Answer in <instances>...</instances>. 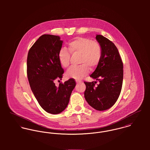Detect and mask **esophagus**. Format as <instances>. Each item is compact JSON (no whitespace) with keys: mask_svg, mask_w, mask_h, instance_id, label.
Here are the masks:
<instances>
[{"mask_svg":"<svg viewBox=\"0 0 150 150\" xmlns=\"http://www.w3.org/2000/svg\"><path fill=\"white\" fill-rule=\"evenodd\" d=\"M81 83V81H79V80H77V81H76V83H77V84H80V83Z\"/></svg>","mask_w":150,"mask_h":150,"instance_id":"obj_1","label":"esophagus"}]
</instances>
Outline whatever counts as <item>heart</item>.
<instances>
[{
	"mask_svg": "<svg viewBox=\"0 0 150 150\" xmlns=\"http://www.w3.org/2000/svg\"><path fill=\"white\" fill-rule=\"evenodd\" d=\"M68 50L70 53L81 54L79 66H72L66 72V77L77 80H81L86 76L92 69L99 64L103 54L102 47L98 42L86 38H78L68 44ZM60 64L64 68L70 65V54L62 48L58 53Z\"/></svg>",
	"mask_w": 150,
	"mask_h": 150,
	"instance_id": "heart-1",
	"label": "heart"
}]
</instances>
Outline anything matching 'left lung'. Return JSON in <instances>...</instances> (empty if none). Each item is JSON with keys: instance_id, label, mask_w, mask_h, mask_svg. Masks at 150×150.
Wrapping results in <instances>:
<instances>
[{"instance_id": "1", "label": "left lung", "mask_w": 150, "mask_h": 150, "mask_svg": "<svg viewBox=\"0 0 150 150\" xmlns=\"http://www.w3.org/2000/svg\"><path fill=\"white\" fill-rule=\"evenodd\" d=\"M96 39L102 47V59L90 77L99 81L98 86L93 82H84V97L88 103L95 110H106L117 102L123 81V63L115 44L102 35Z\"/></svg>"}]
</instances>
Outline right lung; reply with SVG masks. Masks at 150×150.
Returning a JSON list of instances; mask_svg holds the SVG:
<instances>
[{
  "label": "right lung",
  "mask_w": 150,
  "mask_h": 150,
  "mask_svg": "<svg viewBox=\"0 0 150 150\" xmlns=\"http://www.w3.org/2000/svg\"><path fill=\"white\" fill-rule=\"evenodd\" d=\"M63 41L58 36L43 35L30 48L27 57V76L32 91L47 112L57 114L66 108L76 86L73 79L55 86L64 73L58 53Z\"/></svg>",
  "instance_id": "obj_1"
}]
</instances>
